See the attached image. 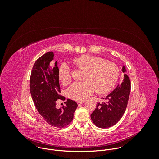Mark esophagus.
Instances as JSON below:
<instances>
[{
	"instance_id": "esophagus-1",
	"label": "esophagus",
	"mask_w": 159,
	"mask_h": 159,
	"mask_svg": "<svg viewBox=\"0 0 159 159\" xmlns=\"http://www.w3.org/2000/svg\"><path fill=\"white\" fill-rule=\"evenodd\" d=\"M84 102V101H78L77 102V104L79 105V104H83Z\"/></svg>"
}]
</instances>
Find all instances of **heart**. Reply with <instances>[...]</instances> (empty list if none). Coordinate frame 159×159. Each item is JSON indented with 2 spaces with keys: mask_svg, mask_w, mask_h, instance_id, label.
Here are the masks:
<instances>
[{
  "mask_svg": "<svg viewBox=\"0 0 159 159\" xmlns=\"http://www.w3.org/2000/svg\"><path fill=\"white\" fill-rule=\"evenodd\" d=\"M78 69L84 70V81L73 84L67 90L69 96L76 101H83L91 95L95 90L98 94L107 93L116 84L119 77L120 69L114 62L104 61L101 57L84 55L74 60ZM58 78L63 85L72 81L69 66L63 63L58 70Z\"/></svg>",
  "mask_w": 159,
  "mask_h": 159,
  "instance_id": "heart-1",
  "label": "heart"
}]
</instances>
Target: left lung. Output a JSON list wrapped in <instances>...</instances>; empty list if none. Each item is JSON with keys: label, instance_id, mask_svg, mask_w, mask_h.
Here are the masks:
<instances>
[{"label": "left lung", "instance_id": "left-lung-1", "mask_svg": "<svg viewBox=\"0 0 159 159\" xmlns=\"http://www.w3.org/2000/svg\"><path fill=\"white\" fill-rule=\"evenodd\" d=\"M122 71L126 72L123 66ZM131 82L126 74L124 79L112 93L105 98H102L103 102L98 103L96 108L90 115L94 125L101 128L111 127L117 123L126 111L130 94Z\"/></svg>", "mask_w": 159, "mask_h": 159}]
</instances>
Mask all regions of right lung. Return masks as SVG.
I'll return each instance as SVG.
<instances>
[{
    "label": "right lung",
    "instance_id": "obj_1",
    "mask_svg": "<svg viewBox=\"0 0 159 159\" xmlns=\"http://www.w3.org/2000/svg\"><path fill=\"white\" fill-rule=\"evenodd\" d=\"M53 52H49L36 61L31 74L30 88L39 115L50 125L61 128L72 122L78 105L75 101L68 99L66 106L60 109L56 107L57 101L65 100V98L60 95L59 69L57 61H53Z\"/></svg>",
    "mask_w": 159,
    "mask_h": 159
}]
</instances>
